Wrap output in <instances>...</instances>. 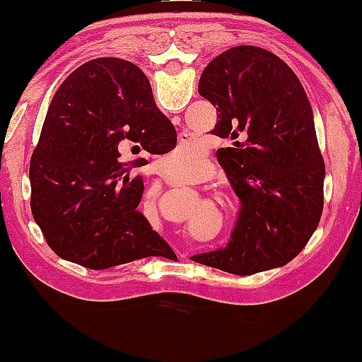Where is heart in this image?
Returning <instances> with one entry per match:
<instances>
[{"label": "heart", "instance_id": "b5f03b06", "mask_svg": "<svg viewBox=\"0 0 362 362\" xmlns=\"http://www.w3.org/2000/svg\"><path fill=\"white\" fill-rule=\"evenodd\" d=\"M202 155V146L195 143L178 144L172 153L163 160V170L167 173H175V175L185 177L189 175L190 170L197 163Z\"/></svg>", "mask_w": 362, "mask_h": 362}]
</instances>
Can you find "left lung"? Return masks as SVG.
Returning a JSON list of instances; mask_svg holds the SVG:
<instances>
[{"label":"left lung","instance_id":"1","mask_svg":"<svg viewBox=\"0 0 362 362\" xmlns=\"http://www.w3.org/2000/svg\"><path fill=\"white\" fill-rule=\"evenodd\" d=\"M199 95L218 110L213 134L236 139L216 156L242 211L228 247L192 260L236 276L282 267L306 247L323 211L325 163L308 95L281 57L255 45L214 57Z\"/></svg>","mask_w":362,"mask_h":362}]
</instances>
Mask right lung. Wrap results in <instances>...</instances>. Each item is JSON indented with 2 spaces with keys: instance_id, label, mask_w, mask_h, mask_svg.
I'll use <instances>...</instances> for the list:
<instances>
[{
  "instance_id": "add662e5",
  "label": "right lung",
  "mask_w": 362,
  "mask_h": 362,
  "mask_svg": "<svg viewBox=\"0 0 362 362\" xmlns=\"http://www.w3.org/2000/svg\"><path fill=\"white\" fill-rule=\"evenodd\" d=\"M163 155L177 131L156 107L136 64L91 59L61 83L30 160V207L45 242L61 259L91 271L172 253L138 211L143 177L119 149Z\"/></svg>"
}]
</instances>
